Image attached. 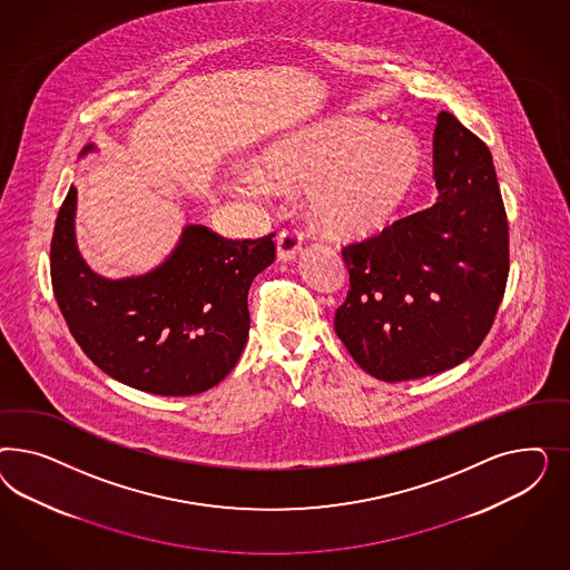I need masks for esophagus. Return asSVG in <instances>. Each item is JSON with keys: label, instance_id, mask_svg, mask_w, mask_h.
<instances>
[{"label": "esophagus", "instance_id": "obj_1", "mask_svg": "<svg viewBox=\"0 0 570 570\" xmlns=\"http://www.w3.org/2000/svg\"><path fill=\"white\" fill-rule=\"evenodd\" d=\"M301 246H303V240L296 229L279 232L276 238L277 259L284 261V263L296 259V255L301 253Z\"/></svg>", "mask_w": 570, "mask_h": 570}]
</instances>
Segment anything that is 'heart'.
<instances>
[{
  "mask_svg": "<svg viewBox=\"0 0 570 570\" xmlns=\"http://www.w3.org/2000/svg\"><path fill=\"white\" fill-rule=\"evenodd\" d=\"M414 136L393 125L334 117L277 139L255 167L246 190L305 188L313 222L345 242L370 240L395 222L420 173Z\"/></svg>",
  "mask_w": 570,
  "mask_h": 570,
  "instance_id": "obj_1",
  "label": "heart"
}]
</instances>
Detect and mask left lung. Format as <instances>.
<instances>
[{
  "label": "left lung",
  "mask_w": 570,
  "mask_h": 570,
  "mask_svg": "<svg viewBox=\"0 0 570 570\" xmlns=\"http://www.w3.org/2000/svg\"><path fill=\"white\" fill-rule=\"evenodd\" d=\"M431 208L343 246L348 293L334 330L367 374H439L481 346L510 272L508 219L493 158L449 112L434 129Z\"/></svg>",
  "instance_id": "1"
}]
</instances>
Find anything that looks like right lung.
Wrapping results in <instances>:
<instances>
[{
    "label": "right lung",
    "instance_id": "1",
    "mask_svg": "<svg viewBox=\"0 0 570 570\" xmlns=\"http://www.w3.org/2000/svg\"><path fill=\"white\" fill-rule=\"evenodd\" d=\"M75 200L70 186L56 217L50 276L87 357L122 384L165 397L198 395L222 382L246 345L248 288L276 259V234L234 242L188 225L150 274L108 279L75 246Z\"/></svg>",
    "mask_w": 570,
    "mask_h": 570
}]
</instances>
